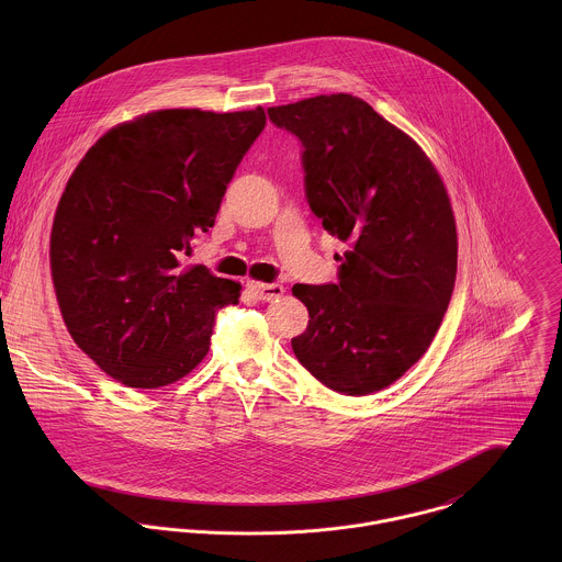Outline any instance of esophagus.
Returning a JSON list of instances; mask_svg holds the SVG:
<instances>
[{
	"label": "esophagus",
	"mask_w": 562,
	"mask_h": 562,
	"mask_svg": "<svg viewBox=\"0 0 562 562\" xmlns=\"http://www.w3.org/2000/svg\"><path fill=\"white\" fill-rule=\"evenodd\" d=\"M248 290L255 294L257 301H266V303L281 299L285 292L283 285L279 283H248Z\"/></svg>",
	"instance_id": "1"
}]
</instances>
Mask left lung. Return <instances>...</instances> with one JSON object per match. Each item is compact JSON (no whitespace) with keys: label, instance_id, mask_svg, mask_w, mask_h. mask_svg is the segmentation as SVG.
I'll return each instance as SVG.
<instances>
[{"label":"left lung","instance_id":"1","mask_svg":"<svg viewBox=\"0 0 562 562\" xmlns=\"http://www.w3.org/2000/svg\"><path fill=\"white\" fill-rule=\"evenodd\" d=\"M268 116L301 140L307 203L350 246L337 283L292 288L310 312L294 355L333 392H381L426 352L452 299L459 244L446 186L359 97L321 94Z\"/></svg>","mask_w":562,"mask_h":562}]
</instances>
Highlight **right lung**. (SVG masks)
I'll return each mask as SVG.
<instances>
[{
	"label": "right lung",
	"instance_id": "add662e5",
	"mask_svg": "<svg viewBox=\"0 0 562 562\" xmlns=\"http://www.w3.org/2000/svg\"><path fill=\"white\" fill-rule=\"evenodd\" d=\"M266 127L244 112L158 110L112 127L81 158L52 227V279L74 341L112 379L158 390L210 350L240 283L181 268Z\"/></svg>",
	"mask_w": 562,
	"mask_h": 562
}]
</instances>
